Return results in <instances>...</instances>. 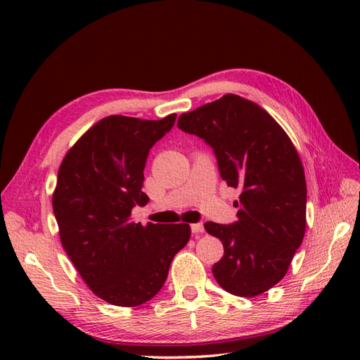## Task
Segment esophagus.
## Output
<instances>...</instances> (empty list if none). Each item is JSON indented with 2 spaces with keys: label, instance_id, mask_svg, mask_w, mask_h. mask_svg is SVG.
<instances>
[{
  "label": "esophagus",
  "instance_id": "34e87169",
  "mask_svg": "<svg viewBox=\"0 0 360 360\" xmlns=\"http://www.w3.org/2000/svg\"><path fill=\"white\" fill-rule=\"evenodd\" d=\"M190 227H192V232H193L195 235H200V233L204 232V226H202L201 223H195V224H192Z\"/></svg>",
  "mask_w": 360,
  "mask_h": 360
}]
</instances>
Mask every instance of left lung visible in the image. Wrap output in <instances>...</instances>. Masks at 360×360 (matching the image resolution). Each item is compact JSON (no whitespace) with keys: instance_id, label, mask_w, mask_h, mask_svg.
Segmentation results:
<instances>
[{"instance_id":"8db88e82","label":"left lung","mask_w":360,"mask_h":360,"mask_svg":"<svg viewBox=\"0 0 360 360\" xmlns=\"http://www.w3.org/2000/svg\"><path fill=\"white\" fill-rule=\"evenodd\" d=\"M178 127L207 142L221 178L241 190L238 221L204 224L224 246L213 277L233 295L266 292L286 275L307 231V179L292 141L269 112L236 94L181 114Z\"/></svg>"}]
</instances>
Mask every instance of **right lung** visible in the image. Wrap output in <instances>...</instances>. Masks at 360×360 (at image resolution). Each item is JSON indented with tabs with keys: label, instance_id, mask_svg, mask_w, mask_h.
Returning a JSON list of instances; mask_svg holds the SVG:
<instances>
[{
	"label": "right lung",
	"instance_id": "right-lung-1",
	"mask_svg": "<svg viewBox=\"0 0 360 360\" xmlns=\"http://www.w3.org/2000/svg\"><path fill=\"white\" fill-rule=\"evenodd\" d=\"M160 120L108 116L68 150L58 168L52 209L60 241L83 281L116 307H139L164 286L173 257L190 240L188 224L142 226L143 168L150 148L172 129Z\"/></svg>",
	"mask_w": 360,
	"mask_h": 360
}]
</instances>
